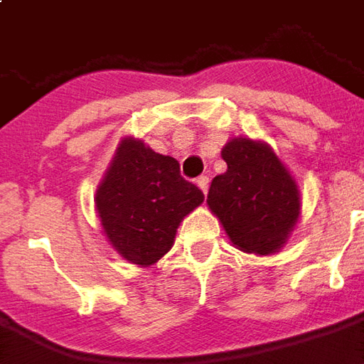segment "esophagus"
Returning <instances> with one entry per match:
<instances>
[{
    "label": "esophagus",
    "mask_w": 364,
    "mask_h": 364,
    "mask_svg": "<svg viewBox=\"0 0 364 364\" xmlns=\"http://www.w3.org/2000/svg\"><path fill=\"white\" fill-rule=\"evenodd\" d=\"M197 185H198V189L203 191V193H205V195H206V191H208V177H206V175H203V177H198Z\"/></svg>",
    "instance_id": "obj_1"
}]
</instances>
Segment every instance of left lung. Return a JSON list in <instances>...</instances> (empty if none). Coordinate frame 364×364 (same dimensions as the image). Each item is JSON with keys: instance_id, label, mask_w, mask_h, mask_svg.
Instances as JSON below:
<instances>
[{"instance_id": "8db88e82", "label": "left lung", "mask_w": 364, "mask_h": 364, "mask_svg": "<svg viewBox=\"0 0 364 364\" xmlns=\"http://www.w3.org/2000/svg\"><path fill=\"white\" fill-rule=\"evenodd\" d=\"M222 159L228 169L210 183V210L242 252L274 253L300 214L296 183L267 144L250 138L226 144Z\"/></svg>"}]
</instances>
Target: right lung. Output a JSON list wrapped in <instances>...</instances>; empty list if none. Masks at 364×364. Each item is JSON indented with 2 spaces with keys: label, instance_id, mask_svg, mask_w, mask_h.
Returning <instances> with one entry per match:
<instances>
[{
  "label": "right lung",
  "instance_id": "add662e5",
  "mask_svg": "<svg viewBox=\"0 0 364 364\" xmlns=\"http://www.w3.org/2000/svg\"><path fill=\"white\" fill-rule=\"evenodd\" d=\"M203 200V191L181 177L177 159L132 138L120 142L95 197L109 242L136 265L164 257L179 222Z\"/></svg>",
  "mask_w": 364,
  "mask_h": 364
}]
</instances>
